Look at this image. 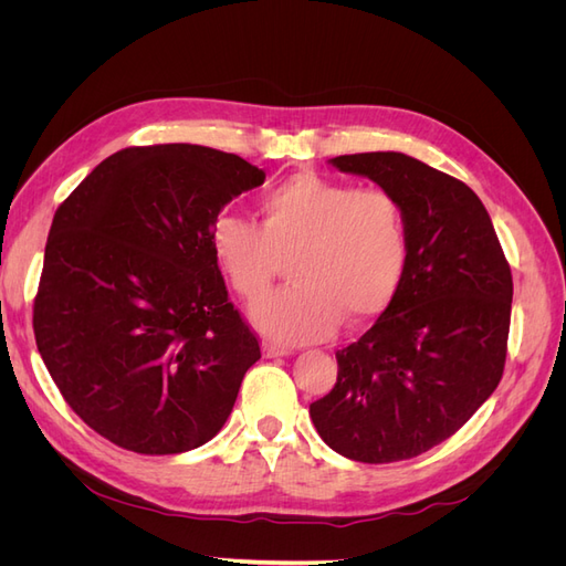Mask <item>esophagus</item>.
I'll return each mask as SVG.
<instances>
[{
  "instance_id": "esophagus-1",
  "label": "esophagus",
  "mask_w": 566,
  "mask_h": 566,
  "mask_svg": "<svg viewBox=\"0 0 566 566\" xmlns=\"http://www.w3.org/2000/svg\"><path fill=\"white\" fill-rule=\"evenodd\" d=\"M262 354L266 358H273V356H287L290 349L283 347V345H276V342H262Z\"/></svg>"
}]
</instances>
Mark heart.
<instances>
[{"mask_svg":"<svg viewBox=\"0 0 566 566\" xmlns=\"http://www.w3.org/2000/svg\"><path fill=\"white\" fill-rule=\"evenodd\" d=\"M262 229L221 214L212 254L245 302L260 300L293 254L295 283L252 306V321L281 342L328 337L342 318L352 328L378 318L397 297L408 233L399 200L385 188H356L297 172L260 200Z\"/></svg>","mask_w":566,"mask_h":566,"instance_id":"1","label":"heart"}]
</instances>
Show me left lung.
Returning a JSON list of instances; mask_svg holds the SVG:
<instances>
[{
	"label": "left lung",
	"instance_id": "obj_1",
	"mask_svg": "<svg viewBox=\"0 0 566 566\" xmlns=\"http://www.w3.org/2000/svg\"><path fill=\"white\" fill-rule=\"evenodd\" d=\"M399 200L408 264L373 328L339 349L337 382L310 406L316 432L358 462H397L455 434L505 368L512 273L470 186L394 150L331 160Z\"/></svg>",
	"mask_w": 566,
	"mask_h": 566
}]
</instances>
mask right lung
<instances>
[{
  "label": "right lung",
  "instance_id": "1",
  "mask_svg": "<svg viewBox=\"0 0 566 566\" xmlns=\"http://www.w3.org/2000/svg\"><path fill=\"white\" fill-rule=\"evenodd\" d=\"M260 167L191 144L113 153L51 221L32 306L42 361L94 432L144 455L208 443L262 356L212 227Z\"/></svg>",
  "mask_w": 566,
  "mask_h": 566
}]
</instances>
